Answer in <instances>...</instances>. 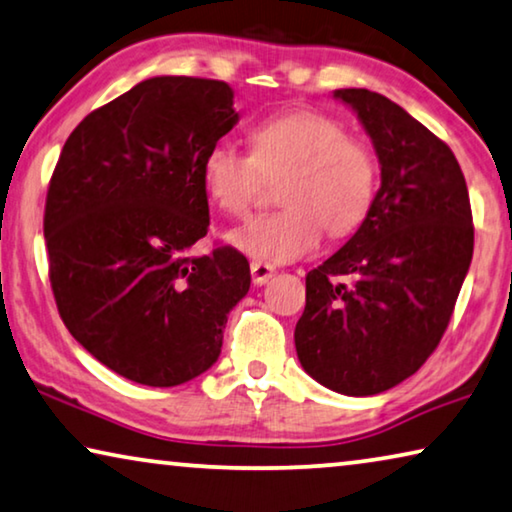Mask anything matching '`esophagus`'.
Instances as JSON below:
<instances>
[{"label": "esophagus", "instance_id": "obj_1", "mask_svg": "<svg viewBox=\"0 0 512 512\" xmlns=\"http://www.w3.org/2000/svg\"><path fill=\"white\" fill-rule=\"evenodd\" d=\"M250 273H253V282L255 285H266V282H269L271 278H273V273H276V269H273L271 264H266V262H255L250 264Z\"/></svg>", "mask_w": 512, "mask_h": 512}]
</instances>
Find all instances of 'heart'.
Listing matches in <instances>:
<instances>
[{"instance_id":"obj_1","label":"heart","mask_w":512,"mask_h":512,"mask_svg":"<svg viewBox=\"0 0 512 512\" xmlns=\"http://www.w3.org/2000/svg\"><path fill=\"white\" fill-rule=\"evenodd\" d=\"M250 156L218 142L202 158V186L227 216H246L259 181L285 172L282 211L250 220L227 234L236 250L266 264L312 253L324 227L331 236L354 232L377 193V158L338 119L317 110H289L259 121L248 133Z\"/></svg>"}]
</instances>
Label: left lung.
<instances>
[{"label": "left lung", "instance_id": "8db88e82", "mask_svg": "<svg viewBox=\"0 0 512 512\" xmlns=\"http://www.w3.org/2000/svg\"><path fill=\"white\" fill-rule=\"evenodd\" d=\"M333 98L372 140L381 186L352 239L305 278L294 345L312 379L365 398L414 375L439 345L474 255V225L448 144L375 91L335 89Z\"/></svg>", "mask_w": 512, "mask_h": 512}]
</instances>
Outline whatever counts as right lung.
I'll list each match as a JSON object with an SVG mask.
<instances>
[{
    "instance_id": "1",
    "label": "right lung",
    "mask_w": 512,
    "mask_h": 512,
    "mask_svg": "<svg viewBox=\"0 0 512 512\" xmlns=\"http://www.w3.org/2000/svg\"><path fill=\"white\" fill-rule=\"evenodd\" d=\"M236 121L225 82L156 75L87 114L61 149L43 220L59 315L135 384L207 372L250 289L239 250L190 255L209 230L202 158Z\"/></svg>"
}]
</instances>
